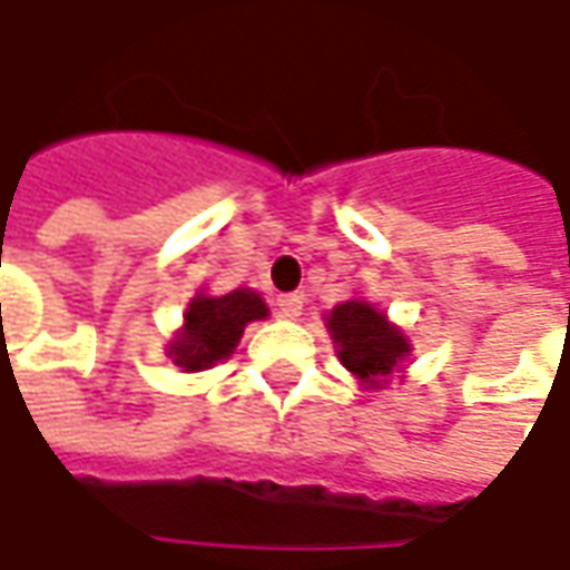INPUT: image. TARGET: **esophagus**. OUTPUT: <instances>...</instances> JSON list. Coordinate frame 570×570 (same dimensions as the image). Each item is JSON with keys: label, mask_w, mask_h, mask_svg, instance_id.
Segmentation results:
<instances>
[{"label": "esophagus", "mask_w": 570, "mask_h": 570, "mask_svg": "<svg viewBox=\"0 0 570 570\" xmlns=\"http://www.w3.org/2000/svg\"><path fill=\"white\" fill-rule=\"evenodd\" d=\"M304 311V297L301 295H278L275 297V314L285 320H297Z\"/></svg>", "instance_id": "obj_1"}]
</instances>
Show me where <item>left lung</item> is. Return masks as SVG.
Instances as JSON below:
<instances>
[{
  "mask_svg": "<svg viewBox=\"0 0 570 570\" xmlns=\"http://www.w3.org/2000/svg\"><path fill=\"white\" fill-rule=\"evenodd\" d=\"M326 330L336 342L340 362L367 386L381 390L393 371H400L412 345L400 326H393L386 314H381L367 301H345L336 304L333 314H326Z\"/></svg>",
  "mask_w": 570,
  "mask_h": 570,
  "instance_id": "1",
  "label": "left lung"
}]
</instances>
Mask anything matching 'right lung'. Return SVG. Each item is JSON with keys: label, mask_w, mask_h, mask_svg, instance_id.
Masks as SVG:
<instances>
[{"label": "right lung", "mask_w": 570, "mask_h": 570, "mask_svg": "<svg viewBox=\"0 0 570 570\" xmlns=\"http://www.w3.org/2000/svg\"><path fill=\"white\" fill-rule=\"evenodd\" d=\"M269 317L266 301L250 288H234L228 295H196L189 301L184 326L167 345V355L187 374L206 371L228 358L253 320Z\"/></svg>", "instance_id": "right-lung-1"}]
</instances>
